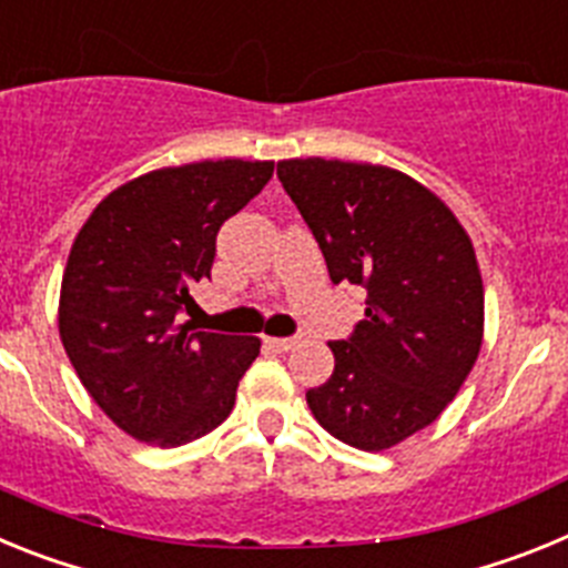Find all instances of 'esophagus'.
Returning a JSON list of instances; mask_svg holds the SVG:
<instances>
[{"mask_svg": "<svg viewBox=\"0 0 568 568\" xmlns=\"http://www.w3.org/2000/svg\"><path fill=\"white\" fill-rule=\"evenodd\" d=\"M267 346L275 353H290L295 346V338H267Z\"/></svg>", "mask_w": 568, "mask_h": 568, "instance_id": "esophagus-1", "label": "esophagus"}]
</instances>
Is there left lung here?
Segmentation results:
<instances>
[{"mask_svg":"<svg viewBox=\"0 0 568 568\" xmlns=\"http://www.w3.org/2000/svg\"><path fill=\"white\" fill-rule=\"evenodd\" d=\"M278 179L318 241L333 284L366 290L353 338L307 393L333 438L384 453L433 424L484 344V278L469 233L440 195L395 168L284 159Z\"/></svg>","mask_w":568,"mask_h":568,"instance_id":"left-lung-1","label":"left lung"}]
</instances>
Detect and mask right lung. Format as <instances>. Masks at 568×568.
Wrapping results in <instances>:
<instances>
[{
  "instance_id": "obj_1",
  "label": "right lung",
  "mask_w": 568,
  "mask_h": 568,
  "mask_svg": "<svg viewBox=\"0 0 568 568\" xmlns=\"http://www.w3.org/2000/svg\"><path fill=\"white\" fill-rule=\"evenodd\" d=\"M273 175V162L150 170L108 193L73 239L59 338L99 409L150 446L190 444L224 424L255 335L195 333L182 310L210 275L215 233Z\"/></svg>"
}]
</instances>
